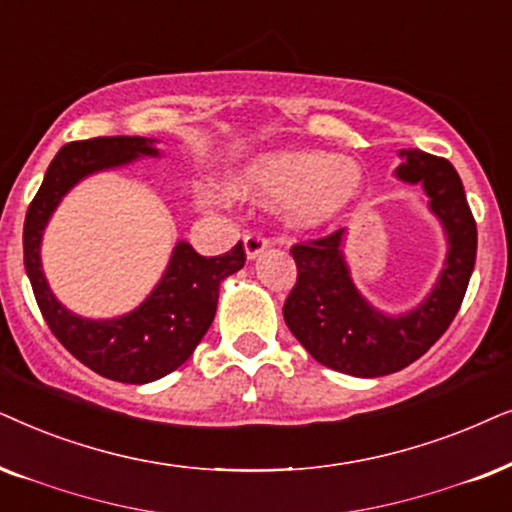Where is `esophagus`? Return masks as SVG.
Masks as SVG:
<instances>
[{
    "label": "esophagus",
    "mask_w": 512,
    "mask_h": 512,
    "mask_svg": "<svg viewBox=\"0 0 512 512\" xmlns=\"http://www.w3.org/2000/svg\"><path fill=\"white\" fill-rule=\"evenodd\" d=\"M243 245H245V255H248V260H255V257H260L262 252L269 248V238L260 234V231H248V234L243 236Z\"/></svg>",
    "instance_id": "34e87169"
}]
</instances>
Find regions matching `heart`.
I'll return each instance as SVG.
<instances>
[{"label": "heart", "instance_id": "heart-1", "mask_svg": "<svg viewBox=\"0 0 512 512\" xmlns=\"http://www.w3.org/2000/svg\"><path fill=\"white\" fill-rule=\"evenodd\" d=\"M243 192L260 199H285L292 224L325 227L358 201L363 173L358 163L320 149H276L252 161L241 177ZM215 201L213 194L206 196Z\"/></svg>", "mask_w": 512, "mask_h": 512}]
</instances>
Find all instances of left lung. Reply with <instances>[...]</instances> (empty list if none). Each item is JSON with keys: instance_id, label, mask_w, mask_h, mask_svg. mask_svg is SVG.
<instances>
[{"instance_id": "obj_1", "label": "left lung", "mask_w": 512, "mask_h": 512, "mask_svg": "<svg viewBox=\"0 0 512 512\" xmlns=\"http://www.w3.org/2000/svg\"><path fill=\"white\" fill-rule=\"evenodd\" d=\"M400 154L405 163L398 177L424 185L449 238L440 281L419 309L384 316L358 295L339 250L344 229L290 248L297 283L283 304L285 323L320 365L353 377H384L424 356L461 309L475 267L478 227L459 173L447 159L421 149Z\"/></svg>"}]
</instances>
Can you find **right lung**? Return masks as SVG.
I'll use <instances>...</instances> for the list:
<instances>
[{"instance_id":"right-lung-1","label":"right lung","mask_w":512,"mask_h":512,"mask_svg":"<svg viewBox=\"0 0 512 512\" xmlns=\"http://www.w3.org/2000/svg\"><path fill=\"white\" fill-rule=\"evenodd\" d=\"M152 142L131 135L67 142L46 170L23 227L25 271L46 325L79 363L121 384H147L185 363L213 323L222 278L245 264L241 241L220 257H203L192 245L180 241L161 283L126 316L86 320L74 316L53 297L39 260L42 231L51 213L81 177L124 166L142 154H159Z\"/></svg>"}]
</instances>
